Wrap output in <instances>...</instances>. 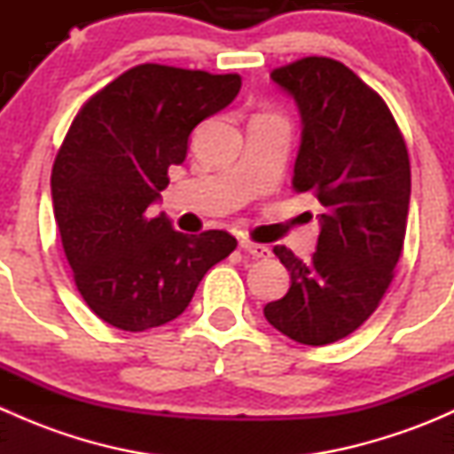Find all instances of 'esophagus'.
Wrapping results in <instances>:
<instances>
[{
    "mask_svg": "<svg viewBox=\"0 0 454 454\" xmlns=\"http://www.w3.org/2000/svg\"><path fill=\"white\" fill-rule=\"evenodd\" d=\"M239 248L244 250L246 254L253 256V259H268L270 256V248H265V246L261 244H253V241H241Z\"/></svg>",
    "mask_w": 454,
    "mask_h": 454,
    "instance_id": "esophagus-1",
    "label": "esophagus"
}]
</instances>
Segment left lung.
<instances>
[{"instance_id": "8db88e82", "label": "left lung", "mask_w": 454, "mask_h": 454, "mask_svg": "<svg viewBox=\"0 0 454 454\" xmlns=\"http://www.w3.org/2000/svg\"><path fill=\"white\" fill-rule=\"evenodd\" d=\"M270 79L303 122L292 189L316 195L325 213L309 263L274 248L292 286L263 314L301 345H329L356 332L391 283L409 217V151L387 103L340 61L308 57Z\"/></svg>"}]
</instances>
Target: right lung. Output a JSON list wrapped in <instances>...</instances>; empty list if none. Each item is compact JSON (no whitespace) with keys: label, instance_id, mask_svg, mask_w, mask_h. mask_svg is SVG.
Returning <instances> with one entry per match:
<instances>
[{"label":"right lung","instance_id":"add662e5","mask_svg":"<svg viewBox=\"0 0 454 454\" xmlns=\"http://www.w3.org/2000/svg\"><path fill=\"white\" fill-rule=\"evenodd\" d=\"M237 74L145 63L91 96L52 167V206L81 296L100 320L145 332L177 318L237 248L226 231L184 235L153 217L201 121L235 100Z\"/></svg>","mask_w":454,"mask_h":454}]
</instances>
